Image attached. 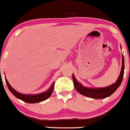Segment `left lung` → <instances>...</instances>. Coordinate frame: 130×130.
<instances>
[{"label": "left lung", "instance_id": "8db88e82", "mask_svg": "<svg viewBox=\"0 0 130 130\" xmlns=\"http://www.w3.org/2000/svg\"><path fill=\"white\" fill-rule=\"evenodd\" d=\"M124 56H122V66H121V73L119 76L118 79L112 86H108V87H104V88H87L82 86L80 83L77 82L76 78L74 76L73 74V80L74 82V86L76 91L80 93L81 94L84 95L87 97L91 98L94 99H103L105 98L108 97L110 95H112L116 90L118 89L123 80V76H124Z\"/></svg>", "mask_w": 130, "mask_h": 130}]
</instances>
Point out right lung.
<instances>
[{
    "label": "right lung",
    "instance_id": "1",
    "mask_svg": "<svg viewBox=\"0 0 130 130\" xmlns=\"http://www.w3.org/2000/svg\"><path fill=\"white\" fill-rule=\"evenodd\" d=\"M5 80H6V84H7V87H8L9 90L11 91L12 94L14 95L15 97L17 98L20 99V100H22V101H25L26 103H39L41 101H43L44 100H46V99L48 98L50 96L52 95L53 92V90H54V84L55 82L53 83V84L52 85L51 87L49 89L48 91H46V92H43V93L39 94L36 95H29V94H20L16 91L15 90L13 89L11 87V86L9 85V84L7 82V79L5 78Z\"/></svg>",
    "mask_w": 130,
    "mask_h": 130
}]
</instances>
